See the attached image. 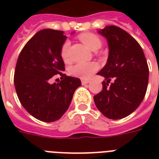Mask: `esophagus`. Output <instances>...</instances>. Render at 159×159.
<instances>
[{
  "instance_id": "1",
  "label": "esophagus",
  "mask_w": 159,
  "mask_h": 159,
  "mask_svg": "<svg viewBox=\"0 0 159 159\" xmlns=\"http://www.w3.org/2000/svg\"><path fill=\"white\" fill-rule=\"evenodd\" d=\"M89 82H90V81H87V80H82V85L88 84Z\"/></svg>"
}]
</instances>
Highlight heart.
Segmentation results:
<instances>
[{
  "mask_svg": "<svg viewBox=\"0 0 159 159\" xmlns=\"http://www.w3.org/2000/svg\"><path fill=\"white\" fill-rule=\"evenodd\" d=\"M80 40L89 48L90 50L96 52L101 48L102 42L97 35L92 33H84L79 35ZM68 49L69 42H65L61 48V57L64 61L68 60ZM97 65L96 63H77L72 66L70 69L71 74L82 79H89L93 73L97 70Z\"/></svg>",
  "mask_w": 159,
  "mask_h": 159,
  "instance_id": "b5f03b06",
  "label": "heart"
}]
</instances>
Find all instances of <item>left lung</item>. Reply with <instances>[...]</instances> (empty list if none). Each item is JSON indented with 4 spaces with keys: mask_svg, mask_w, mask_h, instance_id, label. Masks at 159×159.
I'll list each match as a JSON object with an SVG mask.
<instances>
[{
    "mask_svg": "<svg viewBox=\"0 0 159 159\" xmlns=\"http://www.w3.org/2000/svg\"><path fill=\"white\" fill-rule=\"evenodd\" d=\"M106 39L107 62L97 74L107 81L94 96L97 109L108 119L119 120L133 113L144 98L148 82V67L139 43L117 26H106L97 31ZM111 78L114 83L109 85Z\"/></svg>",
    "mask_w": 159,
    "mask_h": 159,
    "instance_id": "8db88e82",
    "label": "left lung"
}]
</instances>
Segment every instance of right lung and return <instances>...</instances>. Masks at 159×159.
<instances>
[{"label": "right lung", "mask_w": 159, "mask_h": 159, "mask_svg": "<svg viewBox=\"0 0 159 159\" xmlns=\"http://www.w3.org/2000/svg\"><path fill=\"white\" fill-rule=\"evenodd\" d=\"M63 33L51 29L39 31L25 45L16 62L14 84L19 100L31 116L43 122L59 120L82 85L79 78L62 73L61 48L67 39ZM57 74L62 81L51 84L50 79Z\"/></svg>", "instance_id": "1"}]
</instances>
